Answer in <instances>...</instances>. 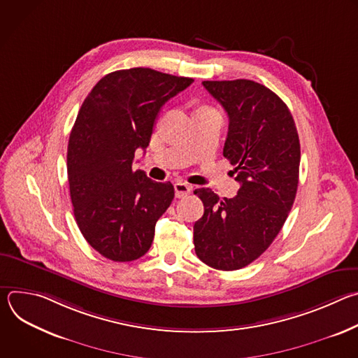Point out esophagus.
<instances>
[{"instance_id": "1", "label": "esophagus", "mask_w": 358, "mask_h": 358, "mask_svg": "<svg viewBox=\"0 0 358 358\" xmlns=\"http://www.w3.org/2000/svg\"><path fill=\"white\" fill-rule=\"evenodd\" d=\"M174 191H176V196H177V198H184V196H187V195L192 191V187L188 185L187 182L177 181V182L174 184Z\"/></svg>"}]
</instances>
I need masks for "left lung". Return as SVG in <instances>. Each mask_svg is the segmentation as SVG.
<instances>
[{
    "instance_id": "8db88e82",
    "label": "left lung",
    "mask_w": 358,
    "mask_h": 358,
    "mask_svg": "<svg viewBox=\"0 0 358 358\" xmlns=\"http://www.w3.org/2000/svg\"><path fill=\"white\" fill-rule=\"evenodd\" d=\"M229 117L224 157L241 184L234 198L194 191L203 215L194 225L196 257L218 271H236L271 246L299 184L300 143L290 110L266 86L248 80H203Z\"/></svg>"
}]
</instances>
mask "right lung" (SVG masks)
Instances as JSON below:
<instances>
[{
	"label": "right lung",
	"instance_id": "add662e5",
	"mask_svg": "<svg viewBox=\"0 0 358 358\" xmlns=\"http://www.w3.org/2000/svg\"><path fill=\"white\" fill-rule=\"evenodd\" d=\"M194 79L131 68L101 78L82 103L68 144V180L76 224L101 257L141 258L174 198L170 181L133 171L162 106Z\"/></svg>",
	"mask_w": 358,
	"mask_h": 358
}]
</instances>
